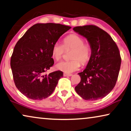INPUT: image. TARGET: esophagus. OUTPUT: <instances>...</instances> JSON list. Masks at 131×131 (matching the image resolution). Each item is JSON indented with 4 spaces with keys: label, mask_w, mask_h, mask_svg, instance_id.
I'll list each match as a JSON object with an SVG mask.
<instances>
[{
    "label": "esophagus",
    "mask_w": 131,
    "mask_h": 131,
    "mask_svg": "<svg viewBox=\"0 0 131 131\" xmlns=\"http://www.w3.org/2000/svg\"><path fill=\"white\" fill-rule=\"evenodd\" d=\"M63 76H64V77H71V76H72V74L64 73H63Z\"/></svg>",
    "instance_id": "esophagus-1"
}]
</instances>
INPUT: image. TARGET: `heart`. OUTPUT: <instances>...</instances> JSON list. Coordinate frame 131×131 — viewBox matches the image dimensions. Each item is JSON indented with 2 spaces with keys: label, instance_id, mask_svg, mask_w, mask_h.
<instances>
[{
  "label": "heart",
  "instance_id": "1",
  "mask_svg": "<svg viewBox=\"0 0 131 131\" xmlns=\"http://www.w3.org/2000/svg\"><path fill=\"white\" fill-rule=\"evenodd\" d=\"M72 49L69 61H61L56 64V69L66 73H71L79 70L81 61L86 64L90 60L92 54L91 46L89 43H84L81 36L75 34L68 35L63 39V45L59 43L54 44L52 49V55L56 60L62 59L65 50Z\"/></svg>",
  "mask_w": 131,
  "mask_h": 131
}]
</instances>
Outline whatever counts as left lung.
<instances>
[{
    "label": "left lung",
    "instance_id": "8db88e82",
    "mask_svg": "<svg viewBox=\"0 0 131 131\" xmlns=\"http://www.w3.org/2000/svg\"><path fill=\"white\" fill-rule=\"evenodd\" d=\"M73 29L86 39L92 49L86 67L78 73L81 79L75 91L85 100L102 99L115 86L121 64L119 50L110 35L97 26L86 25Z\"/></svg>",
    "mask_w": 131,
    "mask_h": 131
}]
</instances>
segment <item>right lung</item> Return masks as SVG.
Returning <instances> with one entry per match:
<instances>
[{"mask_svg":"<svg viewBox=\"0 0 131 131\" xmlns=\"http://www.w3.org/2000/svg\"><path fill=\"white\" fill-rule=\"evenodd\" d=\"M71 28L58 23H36L16 44L10 66L16 86L25 96L42 100L53 93L63 72L45 73L54 64L53 45Z\"/></svg>","mask_w":131,"mask_h":131,"instance_id":"obj_1","label":"right lung"}]
</instances>
